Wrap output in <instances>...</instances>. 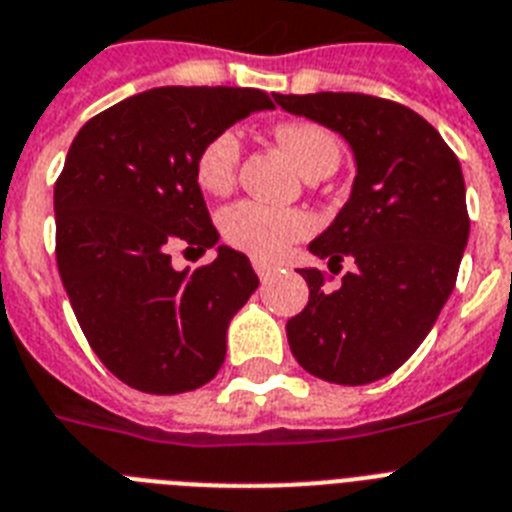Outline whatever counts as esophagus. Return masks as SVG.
<instances>
[{"mask_svg":"<svg viewBox=\"0 0 512 512\" xmlns=\"http://www.w3.org/2000/svg\"><path fill=\"white\" fill-rule=\"evenodd\" d=\"M252 265H255V273L263 278V281H268V278L276 273V265L265 263V260H252Z\"/></svg>","mask_w":512,"mask_h":512,"instance_id":"34e87169","label":"esophagus"}]
</instances>
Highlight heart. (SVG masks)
Here are the masks:
<instances>
[{
    "mask_svg": "<svg viewBox=\"0 0 512 512\" xmlns=\"http://www.w3.org/2000/svg\"><path fill=\"white\" fill-rule=\"evenodd\" d=\"M276 140L302 174L317 169L333 171L338 166L341 150H338L336 137L320 124L286 122L276 130ZM239 158H242L239 132H216L210 140H205L195 158L197 184L210 195H223L234 184ZM218 226L226 244L260 260H278L289 252L291 244L309 236L315 229V223L304 210L273 208V205L252 203V200L229 205L221 213Z\"/></svg>",
    "mask_w": 512,
    "mask_h": 512,
    "instance_id": "heart-1",
    "label": "heart"
}]
</instances>
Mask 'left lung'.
<instances>
[{
	"label": "left lung",
	"instance_id": "left-lung-1",
	"mask_svg": "<svg viewBox=\"0 0 512 512\" xmlns=\"http://www.w3.org/2000/svg\"><path fill=\"white\" fill-rule=\"evenodd\" d=\"M283 111L338 132L354 153L351 195L309 252L341 270V289L302 268L307 307L286 322L291 354L309 375L367 385L401 367L455 289L468 242L461 163L409 106L364 93L281 96Z\"/></svg>",
	"mask_w": 512,
	"mask_h": 512
}]
</instances>
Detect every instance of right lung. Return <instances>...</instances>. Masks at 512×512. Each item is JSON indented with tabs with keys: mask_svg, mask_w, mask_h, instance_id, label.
Instances as JSON below:
<instances>
[{
	"mask_svg": "<svg viewBox=\"0 0 512 512\" xmlns=\"http://www.w3.org/2000/svg\"><path fill=\"white\" fill-rule=\"evenodd\" d=\"M263 109L273 101L257 88L166 85L114 103L72 140L54 187L59 276L90 349L130 388L187 393L226 359L231 317L260 281L247 255L218 244L195 158ZM176 243L219 257L176 271Z\"/></svg>",
	"mask_w": 512,
	"mask_h": 512,
	"instance_id": "obj_1",
	"label": "right lung"
}]
</instances>
